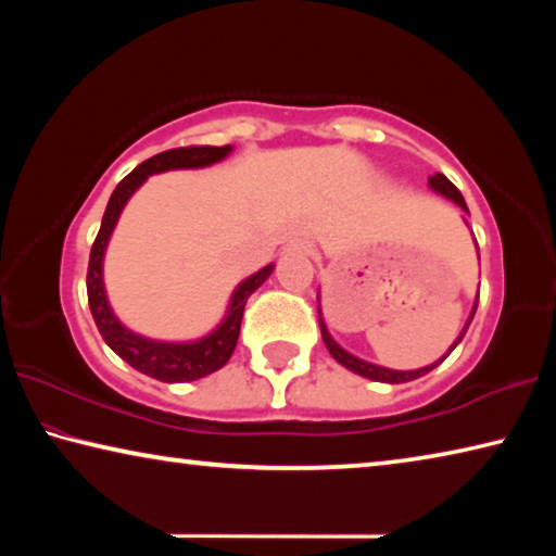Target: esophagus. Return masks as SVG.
I'll list each match as a JSON object with an SVG mask.
<instances>
[{"label":"esophagus","instance_id":"esophagus-1","mask_svg":"<svg viewBox=\"0 0 556 556\" xmlns=\"http://www.w3.org/2000/svg\"><path fill=\"white\" fill-rule=\"evenodd\" d=\"M289 252H296V255H312V242H306V240H294L287 248Z\"/></svg>","mask_w":556,"mask_h":556}]
</instances>
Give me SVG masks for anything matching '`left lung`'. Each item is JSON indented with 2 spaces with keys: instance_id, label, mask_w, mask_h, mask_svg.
Returning <instances> with one entry per match:
<instances>
[{
  "instance_id": "obj_1",
  "label": "left lung",
  "mask_w": 556,
  "mask_h": 556,
  "mask_svg": "<svg viewBox=\"0 0 556 556\" xmlns=\"http://www.w3.org/2000/svg\"><path fill=\"white\" fill-rule=\"evenodd\" d=\"M429 188H431V191H434V193L444 195V199L454 201L460 211H466V213H468V205H466V201H464V195H460L458 188H456L454 184H451L444 174H434V176H429ZM466 225H468V223H466ZM473 240H476V238H473ZM476 248H478V244H476ZM316 301H318V326H321V338H324V343H326V348H328V353L333 355V361H336V363H341L343 368H348L351 372L361 375V378H368V380H375V382H388V384H400V382L417 380V378H421V375H427V372L434 370L437 365L444 363L446 357H448V353L454 351V348L460 343V338L466 336L470 321H473L476 308H478V301H476L473 308H470V316H468V321H466V326H464V331H460L456 341L451 343L448 353H446L444 357H439L437 363L425 365V368H417V370H392V368H382V365H375V363L363 361V357H357V355H353V353H348L345 348L338 345V343L333 341V336L328 333V326H326V321H324V314H321V294L316 296Z\"/></svg>"
}]
</instances>
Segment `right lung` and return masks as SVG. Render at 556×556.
Masks as SVG:
<instances>
[{
  "label": "right lung",
  "instance_id": "1",
  "mask_svg": "<svg viewBox=\"0 0 556 556\" xmlns=\"http://www.w3.org/2000/svg\"><path fill=\"white\" fill-rule=\"evenodd\" d=\"M232 152V147H188V149H172V152H162L144 164H139L135 172L127 174L112 191L105 215H102L100 232L96 244L90 250V265H88V304L92 318L100 336L105 343L115 351L122 361L129 363L131 368L149 375V378L162 382H193L201 380L205 375L220 370L238 345L240 324L244 314V304L252 291H257L265 285L271 275L275 265L262 267L255 275L242 279L238 287L232 289L228 308L220 324L195 341H159V338H147L142 333L131 331L119 321L117 314L112 312L105 279H102V262H105L108 242L112 238V230L119 220L122 211H125L127 201L137 193L152 174L174 172V168H205L211 164L223 162L225 156Z\"/></svg>",
  "mask_w": 556,
  "mask_h": 556
}]
</instances>
